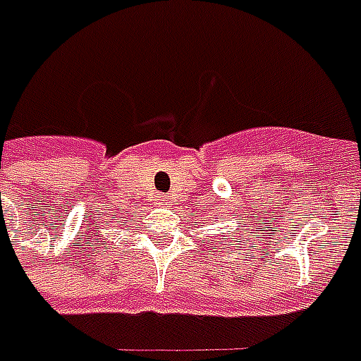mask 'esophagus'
<instances>
[{"label":"esophagus","instance_id":"esophagus-1","mask_svg":"<svg viewBox=\"0 0 361 361\" xmlns=\"http://www.w3.org/2000/svg\"><path fill=\"white\" fill-rule=\"evenodd\" d=\"M156 205H162V207L170 205V197H168V195H162V193H160V195H156Z\"/></svg>","mask_w":361,"mask_h":361}]
</instances>
